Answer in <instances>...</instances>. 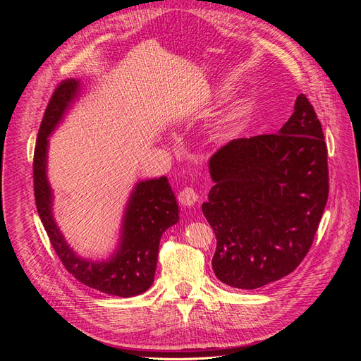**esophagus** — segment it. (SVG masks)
I'll use <instances>...</instances> for the list:
<instances>
[{"mask_svg": "<svg viewBox=\"0 0 361 361\" xmlns=\"http://www.w3.org/2000/svg\"><path fill=\"white\" fill-rule=\"evenodd\" d=\"M199 195L195 192L194 188L191 187H185L183 190H180V192L178 194V200L183 204V206H192L195 202H197Z\"/></svg>", "mask_w": 361, "mask_h": 361, "instance_id": "esophagus-1", "label": "esophagus"}]
</instances>
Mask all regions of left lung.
Instances as JSON below:
<instances>
[{
	"mask_svg": "<svg viewBox=\"0 0 361 361\" xmlns=\"http://www.w3.org/2000/svg\"><path fill=\"white\" fill-rule=\"evenodd\" d=\"M209 171L215 185L202 211L216 238V279L257 289L297 269L329 200L326 145L307 96L279 134L232 140Z\"/></svg>",
	"mask_w": 361,
	"mask_h": 361,
	"instance_id": "left-lung-1",
	"label": "left lung"
}]
</instances>
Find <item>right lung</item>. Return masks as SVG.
<instances>
[{"instance_id":"1","label":"right lung","mask_w":361,"mask_h":361,"mask_svg":"<svg viewBox=\"0 0 361 361\" xmlns=\"http://www.w3.org/2000/svg\"><path fill=\"white\" fill-rule=\"evenodd\" d=\"M80 82L61 81L54 90L39 128L32 158V179L39 216L52 248L68 272L82 285L114 297H134L154 283L162 233L178 223L179 209L167 178L140 182L125 214L122 243L108 262H90L75 256L52 220L51 188L47 179L48 135L75 99Z\"/></svg>"}]
</instances>
